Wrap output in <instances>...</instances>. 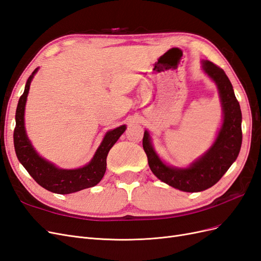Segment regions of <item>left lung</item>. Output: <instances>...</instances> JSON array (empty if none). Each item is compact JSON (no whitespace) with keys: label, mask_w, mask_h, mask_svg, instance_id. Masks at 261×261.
<instances>
[{"label":"left lung","mask_w":261,"mask_h":261,"mask_svg":"<svg viewBox=\"0 0 261 261\" xmlns=\"http://www.w3.org/2000/svg\"><path fill=\"white\" fill-rule=\"evenodd\" d=\"M202 69L216 83L223 111L222 126L208 151L186 169L173 168L156 154L147 130L143 138L153 174L168 185L187 193L201 192L218 183L236 160L242 146V112L230 80L222 68L210 61H202Z\"/></svg>","instance_id":"8db88e82"}]
</instances>
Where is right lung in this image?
Listing matches in <instances>:
<instances>
[{
    "label": "right lung",
    "mask_w": 261,
    "mask_h": 261,
    "mask_svg": "<svg viewBox=\"0 0 261 261\" xmlns=\"http://www.w3.org/2000/svg\"><path fill=\"white\" fill-rule=\"evenodd\" d=\"M37 72L38 68L29 76L25 90L19 98L16 115H15L16 126L14 129V147L19 162L39 185L55 194H72L85 188L96 186L106 173L107 156L110 149L125 132L126 126L122 125L115 129L109 130L91 161L85 167L74 170L59 169L55 167L53 163L46 161L37 153L27 137L25 129V120H23L25 106L30 83Z\"/></svg>",
    "instance_id": "obj_1"
}]
</instances>
